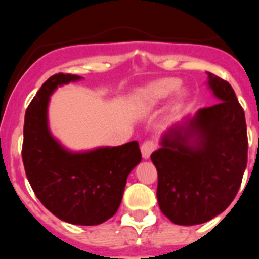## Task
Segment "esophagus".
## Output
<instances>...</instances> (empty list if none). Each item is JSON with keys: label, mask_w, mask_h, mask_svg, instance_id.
Instances as JSON below:
<instances>
[{"label": "esophagus", "mask_w": 259, "mask_h": 259, "mask_svg": "<svg viewBox=\"0 0 259 259\" xmlns=\"http://www.w3.org/2000/svg\"><path fill=\"white\" fill-rule=\"evenodd\" d=\"M155 149V143L154 141L149 140V141H145V143L141 145V154H143L144 159H149L150 154L154 152Z\"/></svg>", "instance_id": "obj_1"}]
</instances>
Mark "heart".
Masks as SVG:
<instances>
[{
    "instance_id": "b5f03b06",
    "label": "heart",
    "mask_w": 259,
    "mask_h": 259,
    "mask_svg": "<svg viewBox=\"0 0 259 259\" xmlns=\"http://www.w3.org/2000/svg\"><path fill=\"white\" fill-rule=\"evenodd\" d=\"M180 87V80L178 77H163L146 84L137 91V104L145 111L154 109L155 106L163 102L176 91L172 100V109H180L184 101L185 92Z\"/></svg>"
}]
</instances>
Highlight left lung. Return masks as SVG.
Masks as SVG:
<instances>
[{"label":"left lung","mask_w":259,"mask_h":259,"mask_svg":"<svg viewBox=\"0 0 259 259\" xmlns=\"http://www.w3.org/2000/svg\"><path fill=\"white\" fill-rule=\"evenodd\" d=\"M207 88L218 104L171 125L150 158L158 171L157 198L172 223L209 222L230 206L248 159L244 110L232 87L207 72Z\"/></svg>","instance_id":"1"}]
</instances>
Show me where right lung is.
<instances>
[{
	"mask_svg": "<svg viewBox=\"0 0 259 259\" xmlns=\"http://www.w3.org/2000/svg\"><path fill=\"white\" fill-rule=\"evenodd\" d=\"M80 80L77 75L57 74L41 85L24 116L22 158L32 189L53 215L71 224L97 226L119 209L141 152L137 141L75 152L53 136L50 96L58 87Z\"/></svg>",
	"mask_w": 259,
	"mask_h": 259,
	"instance_id": "obj_1",
	"label": "right lung"
}]
</instances>
